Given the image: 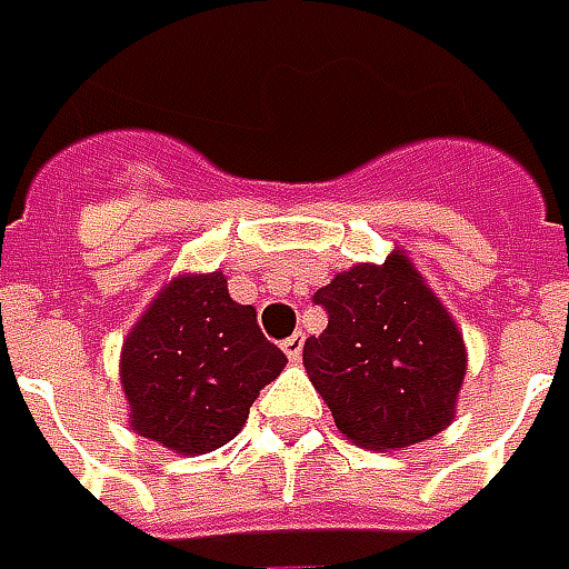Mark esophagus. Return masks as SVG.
I'll list each match as a JSON object with an SVG mask.
<instances>
[{
  "label": "esophagus",
  "mask_w": 569,
  "mask_h": 569,
  "mask_svg": "<svg viewBox=\"0 0 569 569\" xmlns=\"http://www.w3.org/2000/svg\"><path fill=\"white\" fill-rule=\"evenodd\" d=\"M302 346H305L302 333H292L289 340H283L286 359H289V362H299V359H302Z\"/></svg>",
  "instance_id": "34e87169"
}]
</instances>
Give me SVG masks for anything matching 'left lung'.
Returning <instances> with one entry per match:
<instances>
[{
	"label": "left lung",
	"instance_id": "8db88e82",
	"mask_svg": "<svg viewBox=\"0 0 569 569\" xmlns=\"http://www.w3.org/2000/svg\"><path fill=\"white\" fill-rule=\"evenodd\" d=\"M327 330L302 362L346 441L397 450L441 435L466 378L457 321L412 261L356 264L315 292Z\"/></svg>",
	"mask_w": 569,
	"mask_h": 569
}]
</instances>
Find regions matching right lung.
I'll return each mask as SVG.
<instances>
[{"mask_svg":"<svg viewBox=\"0 0 569 569\" xmlns=\"http://www.w3.org/2000/svg\"><path fill=\"white\" fill-rule=\"evenodd\" d=\"M286 368L251 305L232 302L226 277L169 280L122 343L119 378L131 428L194 457L229 443L251 402Z\"/></svg>","mask_w":569,"mask_h":569,"instance_id":"obj_1","label":"right lung"}]
</instances>
